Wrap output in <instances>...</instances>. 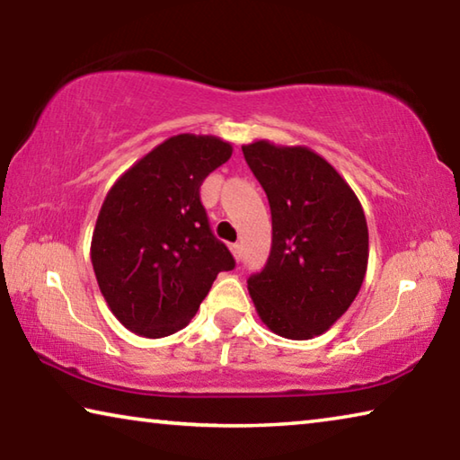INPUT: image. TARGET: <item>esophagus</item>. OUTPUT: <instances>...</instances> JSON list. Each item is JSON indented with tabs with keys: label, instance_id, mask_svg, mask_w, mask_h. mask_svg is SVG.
Listing matches in <instances>:
<instances>
[{
	"label": "esophagus",
	"instance_id": "34e87169",
	"mask_svg": "<svg viewBox=\"0 0 460 460\" xmlns=\"http://www.w3.org/2000/svg\"><path fill=\"white\" fill-rule=\"evenodd\" d=\"M231 253H233V258L239 261L241 260V245L239 243H233L231 245Z\"/></svg>",
	"mask_w": 460,
	"mask_h": 460
}]
</instances>
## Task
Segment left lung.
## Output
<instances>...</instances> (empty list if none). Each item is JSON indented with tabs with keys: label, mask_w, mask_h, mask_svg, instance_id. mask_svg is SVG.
<instances>
[{
	"label": "left lung",
	"mask_w": 460,
	"mask_h": 460,
	"mask_svg": "<svg viewBox=\"0 0 460 460\" xmlns=\"http://www.w3.org/2000/svg\"><path fill=\"white\" fill-rule=\"evenodd\" d=\"M268 194L271 252L247 279L261 323L284 339H314L353 305L367 271L369 231L359 199L306 146H241Z\"/></svg>",
	"instance_id": "1"
}]
</instances>
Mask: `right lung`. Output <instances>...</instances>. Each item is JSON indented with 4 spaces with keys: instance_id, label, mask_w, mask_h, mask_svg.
Returning <instances> with one entry per match:
<instances>
[{
    "instance_id": "1",
    "label": "right lung",
    "mask_w": 460,
    "mask_h": 460,
    "mask_svg": "<svg viewBox=\"0 0 460 460\" xmlns=\"http://www.w3.org/2000/svg\"><path fill=\"white\" fill-rule=\"evenodd\" d=\"M231 154L233 146L217 136L178 134L109 189L91 261L109 310L128 331L162 339L184 329L217 274L235 268L208 227L199 192Z\"/></svg>"
}]
</instances>
